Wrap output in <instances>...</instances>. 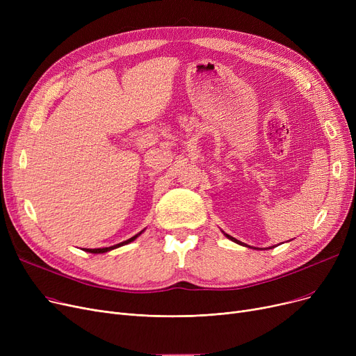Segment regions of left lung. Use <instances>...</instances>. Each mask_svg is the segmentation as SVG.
<instances>
[{
  "label": "left lung",
  "mask_w": 356,
  "mask_h": 356,
  "mask_svg": "<svg viewBox=\"0 0 356 356\" xmlns=\"http://www.w3.org/2000/svg\"><path fill=\"white\" fill-rule=\"evenodd\" d=\"M223 235H225V236H228L231 241H234V242H236V244H239V245H244V247H248L247 244H242V242L241 241H238V239H235V238H232L231 235H228V234H223ZM248 248H251V247H248ZM271 248H274V247H270V248H267V250H271ZM258 250V248H257Z\"/></svg>",
  "instance_id": "8db88e82"
}]
</instances>
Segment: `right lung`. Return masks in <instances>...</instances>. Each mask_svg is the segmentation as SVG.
Returning <instances> with one entry per match:
<instances>
[{
	"mask_svg": "<svg viewBox=\"0 0 356 356\" xmlns=\"http://www.w3.org/2000/svg\"><path fill=\"white\" fill-rule=\"evenodd\" d=\"M144 232V229L141 231V232H138L137 235H134V236H131L129 239H127V241H124V242H120V244H117V245H112V247H106V248H93V250H89V248H85V251L86 252H92V254H104V252H108V251H112V250H115V248H120V247H122V245H127V244H129V242H133L134 239H137L141 234Z\"/></svg>",
	"mask_w": 356,
	"mask_h": 356,
	"instance_id": "obj_1",
	"label": "right lung"
}]
</instances>
